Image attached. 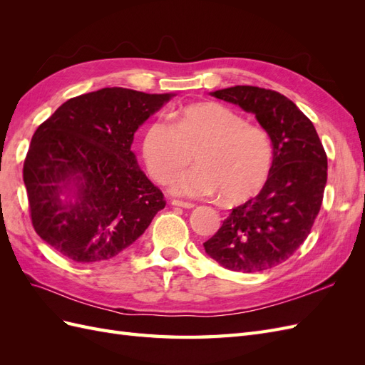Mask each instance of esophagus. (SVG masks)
<instances>
[{
	"mask_svg": "<svg viewBox=\"0 0 365 365\" xmlns=\"http://www.w3.org/2000/svg\"><path fill=\"white\" fill-rule=\"evenodd\" d=\"M170 204H172V205H175V207H181V208H193V207H195V204H192V202L176 201V200H173Z\"/></svg>",
	"mask_w": 365,
	"mask_h": 365,
	"instance_id": "1",
	"label": "esophagus"
}]
</instances>
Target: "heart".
<instances>
[{
    "label": "heart",
    "instance_id": "1",
    "mask_svg": "<svg viewBox=\"0 0 365 365\" xmlns=\"http://www.w3.org/2000/svg\"><path fill=\"white\" fill-rule=\"evenodd\" d=\"M143 158L157 182H168L190 163L196 168L170 182V192L205 197L219 192L225 202L245 201L267 182L272 143L267 130L225 105L185 106L168 120H153L143 135Z\"/></svg>",
    "mask_w": 365,
    "mask_h": 365
}]
</instances>
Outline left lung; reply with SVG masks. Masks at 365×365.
<instances>
[{"instance_id": "left-lung-1", "label": "left lung", "mask_w": 365, "mask_h": 365, "mask_svg": "<svg viewBox=\"0 0 365 365\" xmlns=\"http://www.w3.org/2000/svg\"><path fill=\"white\" fill-rule=\"evenodd\" d=\"M210 94L256 115L272 143V165L260 193L231 210L204 242L205 252L231 271L274 268L311 233L327 181L324 148L312 121L277 91L237 85Z\"/></svg>"}]
</instances>
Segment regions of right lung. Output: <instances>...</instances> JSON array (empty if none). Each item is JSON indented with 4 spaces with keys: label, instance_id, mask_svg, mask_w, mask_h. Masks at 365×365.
Wrapping results in <instances>:
<instances>
[{
    "label": "right lung",
    "instance_id": "right-lung-1",
    "mask_svg": "<svg viewBox=\"0 0 365 365\" xmlns=\"http://www.w3.org/2000/svg\"><path fill=\"white\" fill-rule=\"evenodd\" d=\"M173 96L102 88L70 98L36 129L23 176L33 228L54 251L79 263L113 259L164 208L130 146Z\"/></svg>",
    "mask_w": 365,
    "mask_h": 365
}]
</instances>
